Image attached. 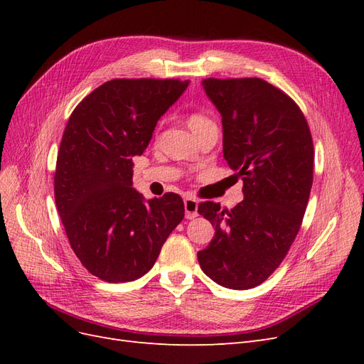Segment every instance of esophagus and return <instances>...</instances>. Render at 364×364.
Segmentation results:
<instances>
[{
  "instance_id": "34e87169",
  "label": "esophagus",
  "mask_w": 364,
  "mask_h": 364,
  "mask_svg": "<svg viewBox=\"0 0 364 364\" xmlns=\"http://www.w3.org/2000/svg\"><path fill=\"white\" fill-rule=\"evenodd\" d=\"M183 205H185V217L191 220L197 217V208H199V202L193 197H185L183 199Z\"/></svg>"
}]
</instances>
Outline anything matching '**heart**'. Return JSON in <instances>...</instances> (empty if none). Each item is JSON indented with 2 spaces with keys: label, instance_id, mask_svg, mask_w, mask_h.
<instances>
[{
  "label": "heart",
  "instance_id": "heart-1",
  "mask_svg": "<svg viewBox=\"0 0 364 364\" xmlns=\"http://www.w3.org/2000/svg\"><path fill=\"white\" fill-rule=\"evenodd\" d=\"M188 123H190V127L193 129V132L196 135H199L200 132L205 129V127H208L209 124H214L213 123V119L209 118L205 112H202V111H193V112H190V115H188Z\"/></svg>",
  "mask_w": 364,
  "mask_h": 364
}]
</instances>
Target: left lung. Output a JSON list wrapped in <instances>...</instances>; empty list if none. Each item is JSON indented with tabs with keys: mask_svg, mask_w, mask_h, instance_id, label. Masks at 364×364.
<instances>
[{
	"mask_svg": "<svg viewBox=\"0 0 364 364\" xmlns=\"http://www.w3.org/2000/svg\"><path fill=\"white\" fill-rule=\"evenodd\" d=\"M222 115L223 156L243 181L245 200L232 209L203 202L215 226L200 269L232 290L262 284L279 267L299 232L313 185L310 127L293 98L258 77L202 80Z\"/></svg>",
	"mask_w": 364,
	"mask_h": 364,
	"instance_id": "obj_1",
	"label": "left lung"
}]
</instances>
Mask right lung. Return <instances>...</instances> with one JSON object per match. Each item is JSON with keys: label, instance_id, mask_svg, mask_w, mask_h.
<instances>
[{"label": "right lung", "instance_id": "1", "mask_svg": "<svg viewBox=\"0 0 364 364\" xmlns=\"http://www.w3.org/2000/svg\"><path fill=\"white\" fill-rule=\"evenodd\" d=\"M186 86L179 79L109 80L75 106L65 127L54 199L75 257L102 281L146 274L185 215L181 196L144 202L132 178L134 156Z\"/></svg>", "mask_w": 364, "mask_h": 364}]
</instances>
